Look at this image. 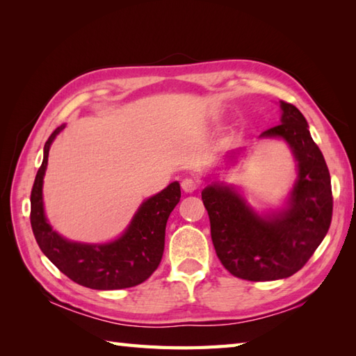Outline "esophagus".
Wrapping results in <instances>:
<instances>
[{"label":"esophagus","mask_w":356,"mask_h":356,"mask_svg":"<svg viewBox=\"0 0 356 356\" xmlns=\"http://www.w3.org/2000/svg\"><path fill=\"white\" fill-rule=\"evenodd\" d=\"M197 186H199L197 182H195V180L191 177H186L182 180V190L185 193H194L195 190H197Z\"/></svg>","instance_id":"obj_1"}]
</instances>
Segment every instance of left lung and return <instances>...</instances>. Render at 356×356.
I'll list each match as a JSON object with an SVG mask.
<instances>
[{"label": "left lung", "mask_w": 356, "mask_h": 356, "mask_svg": "<svg viewBox=\"0 0 356 356\" xmlns=\"http://www.w3.org/2000/svg\"><path fill=\"white\" fill-rule=\"evenodd\" d=\"M280 124L260 139H282L297 162V177L278 209L255 211L237 186L211 180L203 188L211 238L218 260L232 275L269 282L293 275L326 237L332 220L330 174L301 111L280 101ZM241 149L226 159L236 162Z\"/></svg>", "instance_id": "1"}]
</instances>
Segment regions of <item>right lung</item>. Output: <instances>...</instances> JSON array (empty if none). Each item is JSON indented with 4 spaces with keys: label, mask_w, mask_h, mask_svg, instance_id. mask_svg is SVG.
I'll return each mask as SVG.
<instances>
[{
    "label": "right lung",
    "mask_w": 356,
    "mask_h": 356,
    "mask_svg": "<svg viewBox=\"0 0 356 356\" xmlns=\"http://www.w3.org/2000/svg\"><path fill=\"white\" fill-rule=\"evenodd\" d=\"M65 128L58 127L44 145V157L36 172L30 195V223L44 255L74 283L96 291L125 289L145 282L157 269L165 248V228L171 211L180 200V185L172 182L140 203L130 225L107 243L72 241L58 234L44 211L42 184L47 170L49 151L56 136Z\"/></svg>",
    "instance_id": "1"
}]
</instances>
